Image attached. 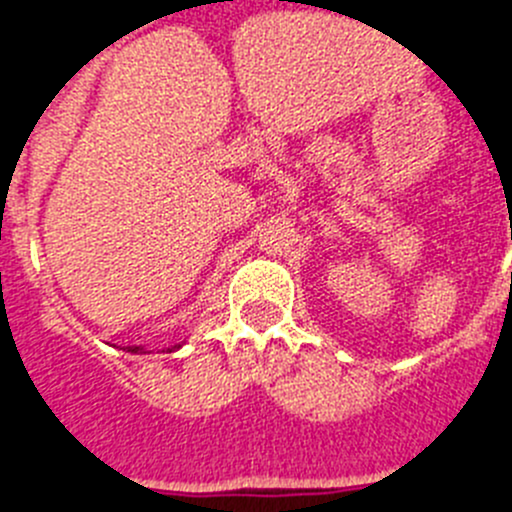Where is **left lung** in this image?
<instances>
[{"mask_svg": "<svg viewBox=\"0 0 512 512\" xmlns=\"http://www.w3.org/2000/svg\"><path fill=\"white\" fill-rule=\"evenodd\" d=\"M510 278H512V275H510Z\"/></svg>", "mask_w": 512, "mask_h": 512, "instance_id": "obj_1", "label": "left lung"}]
</instances>
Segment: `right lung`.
Masks as SVG:
<instances>
[{
    "label": "right lung",
    "mask_w": 512,
    "mask_h": 512,
    "mask_svg": "<svg viewBox=\"0 0 512 512\" xmlns=\"http://www.w3.org/2000/svg\"><path fill=\"white\" fill-rule=\"evenodd\" d=\"M174 348H179V346L166 348V353H171V351H174ZM128 351H131V353H146V351H143V346H128Z\"/></svg>",
    "instance_id": "add662e5"
}]
</instances>
